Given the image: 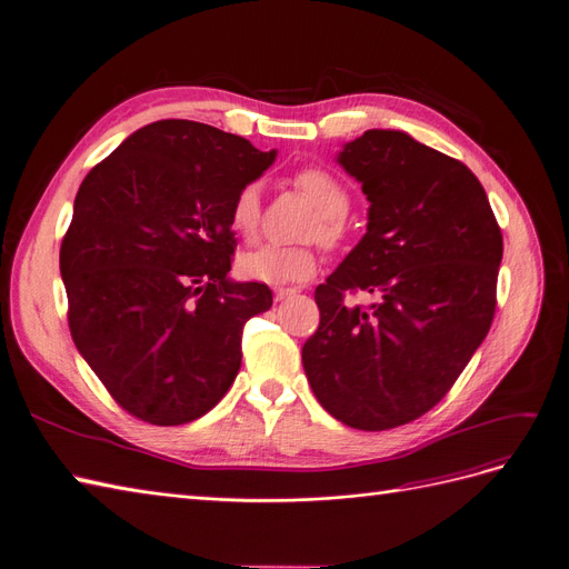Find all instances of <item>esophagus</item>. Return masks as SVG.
<instances>
[{
  "label": "esophagus",
  "mask_w": 569,
  "mask_h": 569,
  "mask_svg": "<svg viewBox=\"0 0 569 569\" xmlns=\"http://www.w3.org/2000/svg\"><path fill=\"white\" fill-rule=\"evenodd\" d=\"M298 292V288H273V300L281 302V300H288Z\"/></svg>",
  "instance_id": "obj_1"
}]
</instances>
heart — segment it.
<instances>
[{"label":"heart","instance_id":"1","mask_svg":"<svg viewBox=\"0 0 569 569\" xmlns=\"http://www.w3.org/2000/svg\"><path fill=\"white\" fill-rule=\"evenodd\" d=\"M300 192L319 208V216L307 227V237H317L323 246H338L345 239V216L349 213V192L321 168H302L292 178ZM262 199L260 187L250 182L241 187L229 206V224L246 241H252L260 231ZM239 269L252 281L271 286L302 281L317 269V250L302 246L262 243L243 252Z\"/></svg>","mask_w":569,"mask_h":569}]
</instances>
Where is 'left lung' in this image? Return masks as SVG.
I'll list each match as a JSON object with an SVG mask.
<instances>
[{"label":"left lung","instance_id":"left-lung-1","mask_svg":"<svg viewBox=\"0 0 569 569\" xmlns=\"http://www.w3.org/2000/svg\"><path fill=\"white\" fill-rule=\"evenodd\" d=\"M338 161L370 201L368 231L313 292L307 380L342 425L385 431L443 398L497 309L501 229L469 168L401 131H366ZM372 291L370 308L347 291Z\"/></svg>","mask_w":569,"mask_h":569}]
</instances>
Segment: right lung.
<instances>
[{
	"label": "right lung",
	"mask_w": 569,
	"mask_h": 569,
	"mask_svg": "<svg viewBox=\"0 0 569 569\" xmlns=\"http://www.w3.org/2000/svg\"><path fill=\"white\" fill-rule=\"evenodd\" d=\"M273 157L216 126L163 119L79 187L60 246L70 332L142 422H192L234 382L243 326L271 307V290L229 281V206Z\"/></svg>",
	"instance_id": "obj_1"
}]
</instances>
